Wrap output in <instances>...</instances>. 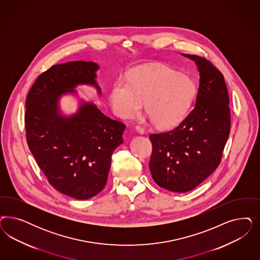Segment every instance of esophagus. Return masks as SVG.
Listing matches in <instances>:
<instances>
[{
  "label": "esophagus",
  "mask_w": 260,
  "mask_h": 260,
  "mask_svg": "<svg viewBox=\"0 0 260 260\" xmlns=\"http://www.w3.org/2000/svg\"><path fill=\"white\" fill-rule=\"evenodd\" d=\"M136 130L140 133V134H143L144 133V129H143L142 126L137 125L136 126Z\"/></svg>",
  "instance_id": "esophagus-1"
}]
</instances>
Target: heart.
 Returning <instances> with one entry per match:
<instances>
[{
	"mask_svg": "<svg viewBox=\"0 0 260 260\" xmlns=\"http://www.w3.org/2000/svg\"><path fill=\"white\" fill-rule=\"evenodd\" d=\"M196 85L186 75L166 66L142 68L119 79L111 91V105L117 116L138 115L145 103L155 125L169 128L187 115L196 95Z\"/></svg>",
	"mask_w": 260,
	"mask_h": 260,
	"instance_id": "b5f03b06",
	"label": "heart"
}]
</instances>
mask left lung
I'll return each mask as SVG.
<instances>
[{"label":"left lung","instance_id":"left-lung-1","mask_svg":"<svg viewBox=\"0 0 260 260\" xmlns=\"http://www.w3.org/2000/svg\"><path fill=\"white\" fill-rule=\"evenodd\" d=\"M195 61L200 84L195 106L173 129L149 135L152 178L160 187L186 192L218 168L231 129L229 93L222 73L209 60Z\"/></svg>","mask_w":260,"mask_h":260}]
</instances>
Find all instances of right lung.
<instances>
[{"label":"right lung","instance_id":"add662e5","mask_svg":"<svg viewBox=\"0 0 260 260\" xmlns=\"http://www.w3.org/2000/svg\"><path fill=\"white\" fill-rule=\"evenodd\" d=\"M99 65L71 61L53 65L37 77L25 100V137L38 167L55 189L77 200L104 188L114 150L123 143L125 124L106 117L93 103L77 113H59L60 95L79 84L93 85Z\"/></svg>","mask_w":260,"mask_h":260}]
</instances>
